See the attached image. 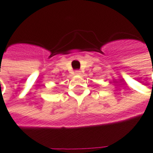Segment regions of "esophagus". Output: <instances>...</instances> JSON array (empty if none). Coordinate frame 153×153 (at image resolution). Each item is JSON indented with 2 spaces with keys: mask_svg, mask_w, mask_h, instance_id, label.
Here are the masks:
<instances>
[{
  "mask_svg": "<svg viewBox=\"0 0 153 153\" xmlns=\"http://www.w3.org/2000/svg\"><path fill=\"white\" fill-rule=\"evenodd\" d=\"M74 74H75L76 75H79V74H81V72L79 71V70H76V71L74 72Z\"/></svg>",
  "mask_w": 153,
  "mask_h": 153,
  "instance_id": "1",
  "label": "esophagus"
}]
</instances>
